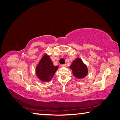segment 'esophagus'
<instances>
[{
  "mask_svg": "<svg viewBox=\"0 0 120 120\" xmlns=\"http://www.w3.org/2000/svg\"><path fill=\"white\" fill-rule=\"evenodd\" d=\"M62 68H66V64H63L61 65Z\"/></svg>",
  "mask_w": 120,
  "mask_h": 120,
  "instance_id": "esophagus-1",
  "label": "esophagus"
}]
</instances>
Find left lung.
<instances>
[{
    "mask_svg": "<svg viewBox=\"0 0 120 120\" xmlns=\"http://www.w3.org/2000/svg\"><path fill=\"white\" fill-rule=\"evenodd\" d=\"M70 68L72 71L73 75L77 79L84 78L89 73L87 66L79 57H77L73 60Z\"/></svg>",
    "mask_w": 120,
    "mask_h": 120,
    "instance_id": "1",
    "label": "left lung"
}]
</instances>
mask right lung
Instances as JSON below:
<instances>
[{"label":"right lung","instance_id":"obj_1","mask_svg":"<svg viewBox=\"0 0 120 120\" xmlns=\"http://www.w3.org/2000/svg\"><path fill=\"white\" fill-rule=\"evenodd\" d=\"M58 68V66L54 65L49 56L45 53L37 65L36 73L40 80L47 82L52 79Z\"/></svg>","mask_w":120,"mask_h":120}]
</instances>
